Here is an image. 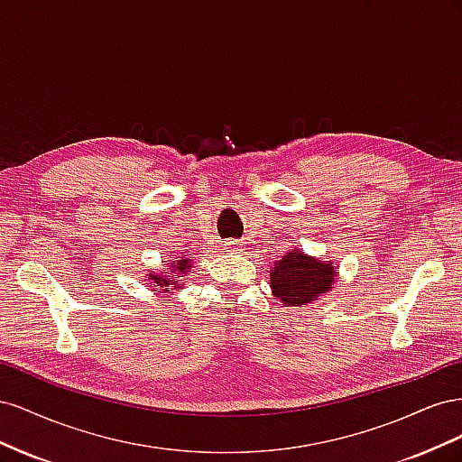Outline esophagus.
Instances as JSON below:
<instances>
[{
  "label": "esophagus",
  "mask_w": 462,
  "mask_h": 462,
  "mask_svg": "<svg viewBox=\"0 0 462 462\" xmlns=\"http://www.w3.org/2000/svg\"><path fill=\"white\" fill-rule=\"evenodd\" d=\"M226 246H227V250H241L239 246H236V243H227Z\"/></svg>",
  "instance_id": "obj_1"
}]
</instances>
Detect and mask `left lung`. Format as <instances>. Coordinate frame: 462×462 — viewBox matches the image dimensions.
Segmentation results:
<instances>
[{"label": "left lung", "mask_w": 462, "mask_h": 462, "mask_svg": "<svg viewBox=\"0 0 462 462\" xmlns=\"http://www.w3.org/2000/svg\"><path fill=\"white\" fill-rule=\"evenodd\" d=\"M337 270L331 263L318 262L302 254V250H291L275 262L270 272L273 295L289 306L312 302L321 292L331 289Z\"/></svg>", "instance_id": "1"}]
</instances>
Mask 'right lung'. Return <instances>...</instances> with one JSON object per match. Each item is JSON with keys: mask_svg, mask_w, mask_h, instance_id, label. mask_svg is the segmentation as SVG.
I'll return each mask as SVG.
<instances>
[{"mask_svg": "<svg viewBox=\"0 0 462 462\" xmlns=\"http://www.w3.org/2000/svg\"><path fill=\"white\" fill-rule=\"evenodd\" d=\"M189 268H190V263L185 258L183 260H175L173 265H171V270H173V273H177V277H180L179 273L187 272ZM150 279H152V283H156V287H165V291H170V285H177V279L173 275H167V277L150 275Z\"/></svg>", "mask_w": 462, "mask_h": 462, "instance_id": "right-lung-1", "label": "right lung"}]
</instances>
